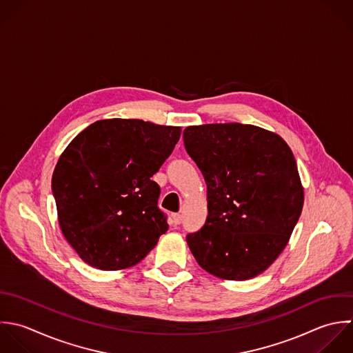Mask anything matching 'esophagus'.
<instances>
[{"label": "esophagus", "instance_id": "1", "mask_svg": "<svg viewBox=\"0 0 353 353\" xmlns=\"http://www.w3.org/2000/svg\"><path fill=\"white\" fill-rule=\"evenodd\" d=\"M173 223H174L176 225L181 224V223H183V214H181V213H176V214H173Z\"/></svg>", "mask_w": 353, "mask_h": 353}]
</instances>
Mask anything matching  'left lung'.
Segmentation results:
<instances>
[{"mask_svg":"<svg viewBox=\"0 0 353 353\" xmlns=\"http://www.w3.org/2000/svg\"><path fill=\"white\" fill-rule=\"evenodd\" d=\"M183 139L208 185L205 225L187 235L191 253L223 279L260 275L283 252L304 205L290 147L238 122L188 126Z\"/></svg>","mask_w":353,"mask_h":353,"instance_id":"8db88e82","label":"left lung"}]
</instances>
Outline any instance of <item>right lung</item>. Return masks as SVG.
<instances>
[{
	"mask_svg": "<svg viewBox=\"0 0 353 353\" xmlns=\"http://www.w3.org/2000/svg\"><path fill=\"white\" fill-rule=\"evenodd\" d=\"M181 129L141 119H103L64 150L52 176L61 232L90 267L115 271L140 263L168 231L151 177Z\"/></svg>",
	"mask_w": 353,
	"mask_h": 353,
	"instance_id": "add662e5",
	"label": "right lung"
}]
</instances>
